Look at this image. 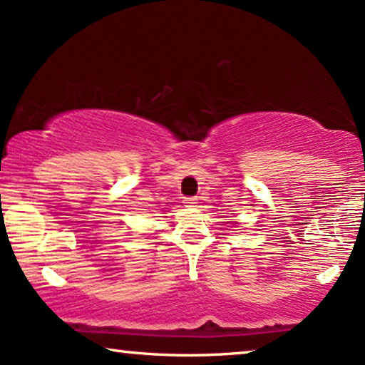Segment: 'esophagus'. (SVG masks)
Listing matches in <instances>:
<instances>
[{
    "label": "esophagus",
    "instance_id": "34e87169",
    "mask_svg": "<svg viewBox=\"0 0 365 365\" xmlns=\"http://www.w3.org/2000/svg\"><path fill=\"white\" fill-rule=\"evenodd\" d=\"M184 204H186L187 207H194L197 204V199L196 197H186V199H184Z\"/></svg>",
    "mask_w": 365,
    "mask_h": 365
}]
</instances>
